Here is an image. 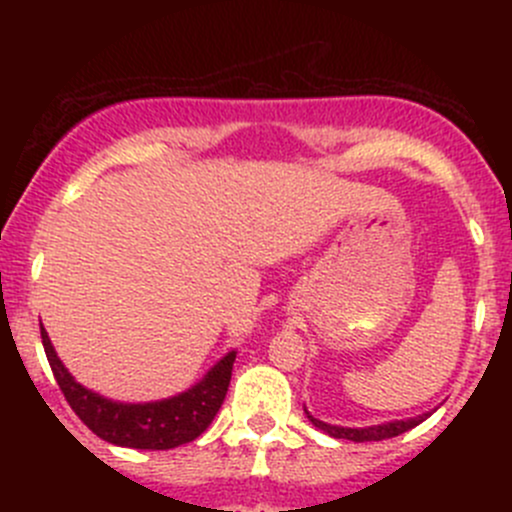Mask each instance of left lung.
<instances>
[{
    "mask_svg": "<svg viewBox=\"0 0 512 512\" xmlns=\"http://www.w3.org/2000/svg\"><path fill=\"white\" fill-rule=\"evenodd\" d=\"M309 421L314 423L317 428H322L324 433H329L332 438H347V441L354 443H364V441H384V438H394L399 433L409 431V428L418 426L421 421H426L431 414H421L416 418H406V421H389V423H379V426H366V428H344V426H332V423H324L319 418L309 416V411L304 409Z\"/></svg>",
    "mask_w": 512,
    "mask_h": 512,
    "instance_id": "1",
    "label": "left lung"
}]
</instances>
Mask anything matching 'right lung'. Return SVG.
Wrapping results in <instances>:
<instances>
[{"label": "right lung", "mask_w": 512, "mask_h": 512, "mask_svg": "<svg viewBox=\"0 0 512 512\" xmlns=\"http://www.w3.org/2000/svg\"><path fill=\"white\" fill-rule=\"evenodd\" d=\"M41 344H44L56 384L74 414L103 441L123 448H148V451H168V448L195 441L213 423L225 401L237 354H225L203 376V381L183 394L163 401H148V404H121V401L103 399L96 391L81 386L61 364L44 327H41Z\"/></svg>", "instance_id": "right-lung-1"}]
</instances>
